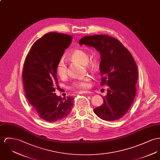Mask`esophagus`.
Wrapping results in <instances>:
<instances>
[{
	"mask_svg": "<svg viewBox=\"0 0 160 160\" xmlns=\"http://www.w3.org/2000/svg\"><path fill=\"white\" fill-rule=\"evenodd\" d=\"M78 94H91V92L90 91H79Z\"/></svg>",
	"mask_w": 160,
	"mask_h": 160,
	"instance_id": "34e87169",
	"label": "esophagus"
}]
</instances>
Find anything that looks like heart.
Listing matches in <instances>:
<instances>
[{"instance_id":"1","label":"heart","mask_w":160,"mask_h":160,"mask_svg":"<svg viewBox=\"0 0 160 160\" xmlns=\"http://www.w3.org/2000/svg\"><path fill=\"white\" fill-rule=\"evenodd\" d=\"M70 60L77 62L80 64H85L86 67L92 71H96L97 69V61L95 59H89V54L86 51L82 49L74 50L69 56ZM56 73L62 79L65 78L68 75V66L64 59L61 58L57 62L55 68ZM91 77L85 76L79 80H75L71 84V88L73 89L82 91L89 88Z\"/></svg>"}]
</instances>
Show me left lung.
Here are the masks:
<instances>
[{
  "label": "left lung",
  "instance_id": "left-lung-1",
  "mask_svg": "<svg viewBox=\"0 0 160 160\" xmlns=\"http://www.w3.org/2000/svg\"><path fill=\"white\" fill-rule=\"evenodd\" d=\"M78 43L94 48L101 55L100 85H107L108 92L94 112L103 120H118L135 98L138 67L132 55L118 39L107 35L83 37Z\"/></svg>",
  "mask_w": 160,
  "mask_h": 160
}]
</instances>
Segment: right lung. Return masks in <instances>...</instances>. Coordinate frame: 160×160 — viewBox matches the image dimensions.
Here are the masks:
<instances>
[{
  "mask_svg": "<svg viewBox=\"0 0 160 160\" xmlns=\"http://www.w3.org/2000/svg\"><path fill=\"white\" fill-rule=\"evenodd\" d=\"M72 40V36L66 34H45L33 43L25 59L22 77L26 98L46 121L63 119L72 108L74 98H62L55 93L58 83L56 64Z\"/></svg>",
  "mask_w": 160,
  "mask_h": 160,
  "instance_id": "right-lung-1",
  "label": "right lung"
}]
</instances>
